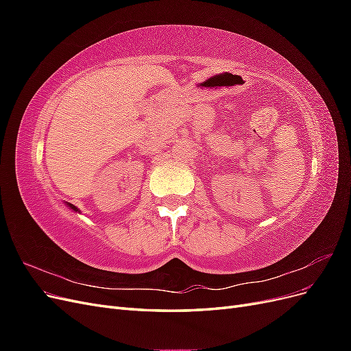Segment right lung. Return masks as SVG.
Segmentation results:
<instances>
[{
  "instance_id": "add662e5",
  "label": "right lung",
  "mask_w": 351,
  "mask_h": 351,
  "mask_svg": "<svg viewBox=\"0 0 351 351\" xmlns=\"http://www.w3.org/2000/svg\"><path fill=\"white\" fill-rule=\"evenodd\" d=\"M67 205H69V206H70V208H71L73 210H79V209H77L76 206H74V205H71V204H67Z\"/></svg>"
}]
</instances>
